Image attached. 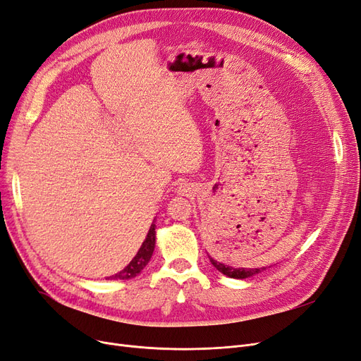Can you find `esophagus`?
<instances>
[{
	"label": "esophagus",
	"instance_id": "esophagus-1",
	"mask_svg": "<svg viewBox=\"0 0 361 361\" xmlns=\"http://www.w3.org/2000/svg\"><path fill=\"white\" fill-rule=\"evenodd\" d=\"M180 189H181V187H180Z\"/></svg>",
	"mask_w": 361,
	"mask_h": 361
}]
</instances>
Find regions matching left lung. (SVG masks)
I'll use <instances>...</instances> for the list:
<instances>
[{
	"label": "left lung",
	"instance_id": "1",
	"mask_svg": "<svg viewBox=\"0 0 361 361\" xmlns=\"http://www.w3.org/2000/svg\"><path fill=\"white\" fill-rule=\"evenodd\" d=\"M209 261L219 273H223L224 276H228V277H233V279H246V277L258 274L262 270H265V267H261V269H234V267H230V265H226L223 262L214 259L212 257H209Z\"/></svg>",
	"mask_w": 361,
	"mask_h": 361
}]
</instances>
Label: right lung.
<instances>
[{"label": "right lung", "instance_id": "obj_1", "mask_svg": "<svg viewBox=\"0 0 361 361\" xmlns=\"http://www.w3.org/2000/svg\"><path fill=\"white\" fill-rule=\"evenodd\" d=\"M154 227H156L154 224L150 226L145 242L142 243V246H140V249L137 250V254L131 259V262L122 271L116 273L115 276H111V280H128V279L135 277L138 273H142V270L146 267L147 262L150 261L152 254H153V250H154V240H156Z\"/></svg>", "mask_w": 361, "mask_h": 361}]
</instances>
